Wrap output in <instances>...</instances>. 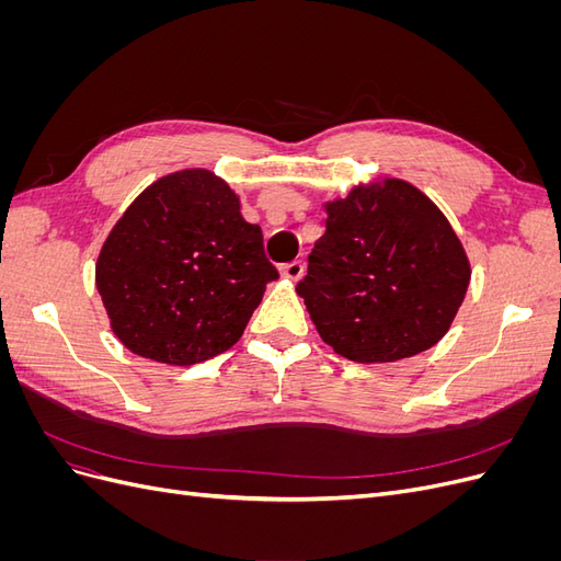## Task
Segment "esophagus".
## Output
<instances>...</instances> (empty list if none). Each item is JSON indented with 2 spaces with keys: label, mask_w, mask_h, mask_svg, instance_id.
I'll use <instances>...</instances> for the list:
<instances>
[{
  "label": "esophagus",
  "mask_w": 561,
  "mask_h": 561,
  "mask_svg": "<svg viewBox=\"0 0 561 561\" xmlns=\"http://www.w3.org/2000/svg\"><path fill=\"white\" fill-rule=\"evenodd\" d=\"M280 276L287 280H299L304 276V264L301 262H290V264H283L280 266Z\"/></svg>",
  "instance_id": "obj_1"
}]
</instances>
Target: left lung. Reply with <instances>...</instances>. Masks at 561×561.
<instances>
[{
    "mask_svg": "<svg viewBox=\"0 0 561 561\" xmlns=\"http://www.w3.org/2000/svg\"><path fill=\"white\" fill-rule=\"evenodd\" d=\"M297 295L322 342L353 363H396L443 339L470 285V262L449 219L400 178L355 184L322 203Z\"/></svg>",
    "mask_w": 561,
    "mask_h": 561,
    "instance_id": "1",
    "label": "left lung"
}]
</instances>
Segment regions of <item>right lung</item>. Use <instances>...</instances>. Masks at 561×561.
I'll return each mask as SVG.
<instances>
[{"label":"right lung","mask_w":561,"mask_h":561,"mask_svg":"<svg viewBox=\"0 0 561 561\" xmlns=\"http://www.w3.org/2000/svg\"><path fill=\"white\" fill-rule=\"evenodd\" d=\"M262 229L206 168L151 182L116 219L95 262L114 336L135 355L186 367L239 342L266 283Z\"/></svg>","instance_id":"right-lung-1"}]
</instances>
